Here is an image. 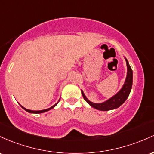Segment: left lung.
I'll use <instances>...</instances> for the list:
<instances>
[{
	"label": "left lung",
	"mask_w": 154,
	"mask_h": 154,
	"mask_svg": "<svg viewBox=\"0 0 154 154\" xmlns=\"http://www.w3.org/2000/svg\"><path fill=\"white\" fill-rule=\"evenodd\" d=\"M125 60L127 66V77H126V80L125 82H124V84L123 86H122V88L119 90V91L117 94H115L114 96H113L111 98H110V99H108V100H106V101L103 102V103H94L89 101V100L86 98L84 93L83 92V91L82 90L83 97H84L85 101L90 105V106L95 108L97 110L106 111V110L116 109V108L120 107L121 105L126 101V100L127 99V97H128L129 95L131 89H132L133 74L132 70V68H131L130 65H129L128 60H127V59H125Z\"/></svg>",
	"instance_id": "1"
}]
</instances>
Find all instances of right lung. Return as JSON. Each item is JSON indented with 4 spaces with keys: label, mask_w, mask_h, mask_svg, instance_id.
<instances>
[{
    "label": "right lung",
    "mask_w": 154,
    "mask_h": 154,
    "mask_svg": "<svg viewBox=\"0 0 154 154\" xmlns=\"http://www.w3.org/2000/svg\"><path fill=\"white\" fill-rule=\"evenodd\" d=\"M58 103H59V102H58ZM57 103L56 104L53 105V106H51V108H47V109H45V110H31L26 109V108H24V107H22L21 105H20V106H21L22 108H23L24 110H25L26 111H27V112H28V113H44V112H46V111H48V110H49L52 109L53 108H54V107L56 106L57 105V103Z\"/></svg>",
    "instance_id": "1"
}]
</instances>
